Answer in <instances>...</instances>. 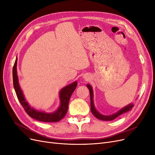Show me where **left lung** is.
Wrapping results in <instances>:
<instances>
[{
    "label": "left lung",
    "instance_id": "8db88e82",
    "mask_svg": "<svg viewBox=\"0 0 155 155\" xmlns=\"http://www.w3.org/2000/svg\"><path fill=\"white\" fill-rule=\"evenodd\" d=\"M87 88H88L89 91H90V95H91V110L92 114L96 118H97V119L101 120H104V121H111L114 120L117 117L119 116L120 115H121V114H124L126 112H128L129 110H131V109L133 107V104H129V105L126 106L125 107L123 108L122 109H121L120 110H119L118 112L116 113L112 114V115H110V116H104L102 115L101 114H100L98 112L94 107V102H93V92H92V87L90 85H87Z\"/></svg>",
    "mask_w": 155,
    "mask_h": 155
}]
</instances>
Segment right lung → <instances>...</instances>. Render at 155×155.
<instances>
[{
    "mask_svg": "<svg viewBox=\"0 0 155 155\" xmlns=\"http://www.w3.org/2000/svg\"><path fill=\"white\" fill-rule=\"evenodd\" d=\"M17 58L13 67V82L16 94L18 101L24 108L26 113L31 118L44 122H56L63 119L66 115L68 110V106L70 96L77 87V82L75 81L70 85L64 87L59 93L61 105L59 109L53 113H46L44 112L37 111L32 109L26 101L22 91L18 82L17 75Z\"/></svg>",
    "mask_w": 155,
    "mask_h": 155,
    "instance_id": "add662e5",
    "label": "right lung"
}]
</instances>
